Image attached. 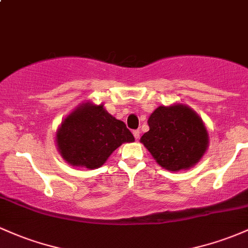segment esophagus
<instances>
[{
	"instance_id": "1",
	"label": "esophagus",
	"mask_w": 248,
	"mask_h": 248,
	"mask_svg": "<svg viewBox=\"0 0 248 248\" xmlns=\"http://www.w3.org/2000/svg\"><path fill=\"white\" fill-rule=\"evenodd\" d=\"M132 134H134L136 140H138V138H140V130H134V131H132Z\"/></svg>"
}]
</instances>
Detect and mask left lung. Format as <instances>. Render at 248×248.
I'll use <instances>...</instances> for the list:
<instances>
[{"label":"left lung","mask_w":248,"mask_h":248,"mask_svg":"<svg viewBox=\"0 0 248 248\" xmlns=\"http://www.w3.org/2000/svg\"><path fill=\"white\" fill-rule=\"evenodd\" d=\"M149 130L140 142L161 167L170 171L198 163L208 146V135L201 119L188 106H159L148 121Z\"/></svg>","instance_id":"1"}]
</instances>
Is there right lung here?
Masks as SVG:
<instances>
[{"label":"right lung","instance_id":"add662e5","mask_svg":"<svg viewBox=\"0 0 248 248\" xmlns=\"http://www.w3.org/2000/svg\"><path fill=\"white\" fill-rule=\"evenodd\" d=\"M134 135L124 122L118 121L103 105L85 104L65 121L57 134L61 156L74 167L95 169L125 142H134Z\"/></svg>","mask_w":248,"mask_h":248}]
</instances>
